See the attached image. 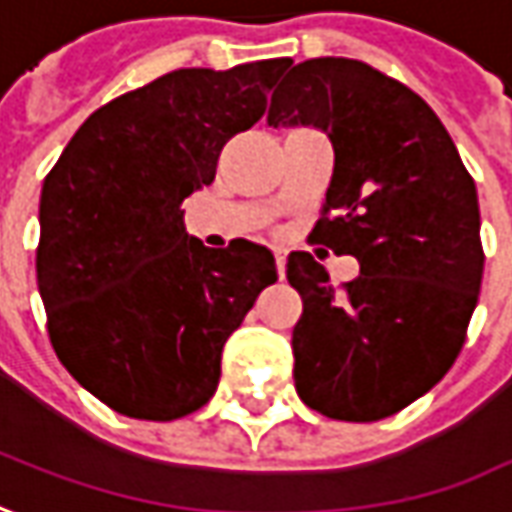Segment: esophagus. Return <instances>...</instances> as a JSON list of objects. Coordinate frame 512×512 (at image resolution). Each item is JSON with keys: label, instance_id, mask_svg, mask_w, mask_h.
<instances>
[{"label": "esophagus", "instance_id": "1", "mask_svg": "<svg viewBox=\"0 0 512 512\" xmlns=\"http://www.w3.org/2000/svg\"><path fill=\"white\" fill-rule=\"evenodd\" d=\"M274 263H277V274H286V252H274Z\"/></svg>", "mask_w": 512, "mask_h": 512}]
</instances>
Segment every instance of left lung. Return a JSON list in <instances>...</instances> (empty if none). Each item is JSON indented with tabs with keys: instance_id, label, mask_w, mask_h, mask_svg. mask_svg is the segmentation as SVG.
<instances>
[{
	"instance_id": "obj_1",
	"label": "left lung",
	"mask_w": 512,
	"mask_h": 512,
	"mask_svg": "<svg viewBox=\"0 0 512 512\" xmlns=\"http://www.w3.org/2000/svg\"><path fill=\"white\" fill-rule=\"evenodd\" d=\"M269 124L326 130L334 175L311 238L360 260V277L331 286L309 252L289 255L294 388L328 419L399 414L465 345L485 269L476 184L431 107L357 59L294 64Z\"/></svg>"
}]
</instances>
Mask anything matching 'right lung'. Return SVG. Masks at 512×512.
<instances>
[{"label":"right lung","instance_id":"right-lung-1","mask_svg":"<svg viewBox=\"0 0 512 512\" xmlns=\"http://www.w3.org/2000/svg\"><path fill=\"white\" fill-rule=\"evenodd\" d=\"M289 59L184 67L98 107L47 172L36 277L56 357L107 408L169 422L203 408L232 331L277 280L252 240L206 249L181 203L215 181Z\"/></svg>","mask_w":512,"mask_h":512}]
</instances>
